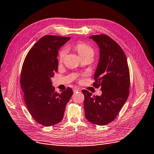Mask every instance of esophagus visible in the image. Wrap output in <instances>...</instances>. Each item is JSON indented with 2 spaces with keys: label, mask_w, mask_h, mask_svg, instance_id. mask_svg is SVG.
I'll return each instance as SVG.
<instances>
[{
  "label": "esophagus",
  "mask_w": 154,
  "mask_h": 154,
  "mask_svg": "<svg viewBox=\"0 0 154 154\" xmlns=\"http://www.w3.org/2000/svg\"><path fill=\"white\" fill-rule=\"evenodd\" d=\"M80 91V89L78 88H77V87L73 88V91H74V92H76V91Z\"/></svg>",
  "instance_id": "34e87169"
}]
</instances>
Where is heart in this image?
I'll return each instance as SVG.
<instances>
[{
  "mask_svg": "<svg viewBox=\"0 0 154 154\" xmlns=\"http://www.w3.org/2000/svg\"><path fill=\"white\" fill-rule=\"evenodd\" d=\"M73 48H74V49L77 51L79 55L82 57L86 56L93 57L94 54V49L85 42H78L75 44ZM66 55V49L65 48H63L59 51V53H58V60H59L60 62L63 61Z\"/></svg>",
  "mask_w": 154,
  "mask_h": 154,
  "instance_id": "1",
  "label": "heart"
}]
</instances>
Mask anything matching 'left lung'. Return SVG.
Instances as JSON below:
<instances>
[{"instance_id":"8db88e82","label":"left lung","mask_w":154,"mask_h":154,"mask_svg":"<svg viewBox=\"0 0 154 154\" xmlns=\"http://www.w3.org/2000/svg\"><path fill=\"white\" fill-rule=\"evenodd\" d=\"M90 38L100 48V60L93 84L100 88L102 94L92 96L88 91L82 90L85 117L94 124L105 125L115 119L128 97L130 71L126 56L116 41L106 34Z\"/></svg>"}]
</instances>
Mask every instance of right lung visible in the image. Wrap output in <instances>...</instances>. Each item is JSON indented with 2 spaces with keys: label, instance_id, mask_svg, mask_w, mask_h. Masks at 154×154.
Here are the masks:
<instances>
[{
  "label": "right lung",
  "instance_id": "add662e5",
  "mask_svg": "<svg viewBox=\"0 0 154 154\" xmlns=\"http://www.w3.org/2000/svg\"><path fill=\"white\" fill-rule=\"evenodd\" d=\"M69 39L43 36L29 50L22 67L20 83L26 106L34 120L43 126H52L63 120L73 94L69 87L60 93L56 92L51 82L57 71L58 50Z\"/></svg>",
  "mask_w": 154,
  "mask_h": 154
}]
</instances>
